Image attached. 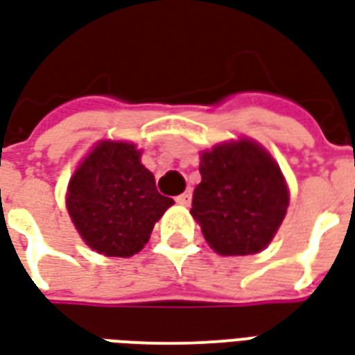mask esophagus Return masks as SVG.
<instances>
[{
    "mask_svg": "<svg viewBox=\"0 0 355 355\" xmlns=\"http://www.w3.org/2000/svg\"><path fill=\"white\" fill-rule=\"evenodd\" d=\"M175 202L181 204V206H189V204H191V191H185V193H181V195L175 198Z\"/></svg>",
    "mask_w": 355,
    "mask_h": 355,
    "instance_id": "34e87169",
    "label": "esophagus"
}]
</instances>
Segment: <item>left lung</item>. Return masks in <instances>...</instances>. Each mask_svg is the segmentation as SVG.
Instances as JSON below:
<instances>
[{"instance_id":"1","label":"left lung","mask_w":355,"mask_h":355,"mask_svg":"<svg viewBox=\"0 0 355 355\" xmlns=\"http://www.w3.org/2000/svg\"><path fill=\"white\" fill-rule=\"evenodd\" d=\"M195 217L219 255H253L270 244L289 206L280 166L257 141L240 138L200 155Z\"/></svg>"}]
</instances>
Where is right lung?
<instances>
[{"mask_svg": "<svg viewBox=\"0 0 355 355\" xmlns=\"http://www.w3.org/2000/svg\"><path fill=\"white\" fill-rule=\"evenodd\" d=\"M128 141H100L69 180L66 206L85 244L107 257H132L151 236L174 200L162 196L155 175Z\"/></svg>", "mask_w": 355, "mask_h": 355, "instance_id": "obj_1", "label": "right lung"}]
</instances>
